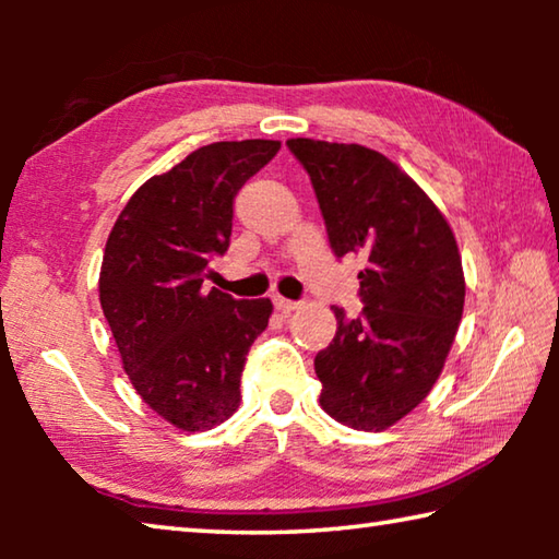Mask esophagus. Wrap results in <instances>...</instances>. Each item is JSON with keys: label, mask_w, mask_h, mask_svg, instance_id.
I'll use <instances>...</instances> for the list:
<instances>
[{"label": "esophagus", "mask_w": 559, "mask_h": 559, "mask_svg": "<svg viewBox=\"0 0 559 559\" xmlns=\"http://www.w3.org/2000/svg\"><path fill=\"white\" fill-rule=\"evenodd\" d=\"M273 306H276V310H281L283 316H288V313H293V310L300 306V302L298 300H288V298H283V296H273Z\"/></svg>", "instance_id": "34e87169"}]
</instances>
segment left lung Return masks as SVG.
Segmentation results:
<instances>
[{
    "label": "left lung",
    "instance_id": "1",
    "mask_svg": "<svg viewBox=\"0 0 559 559\" xmlns=\"http://www.w3.org/2000/svg\"><path fill=\"white\" fill-rule=\"evenodd\" d=\"M330 249L359 253L362 313L333 306L337 333L316 355L320 406L353 429L382 431L439 380L461 323L463 269L451 226L392 159L362 145L296 138Z\"/></svg>",
    "mask_w": 559,
    "mask_h": 559
}]
</instances>
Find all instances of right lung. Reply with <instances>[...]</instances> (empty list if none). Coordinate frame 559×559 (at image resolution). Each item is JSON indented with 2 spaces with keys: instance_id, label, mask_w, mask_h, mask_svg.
<instances>
[{
  "instance_id": "right-lung-1",
  "label": "right lung",
  "mask_w": 559,
  "mask_h": 559,
  "mask_svg": "<svg viewBox=\"0 0 559 559\" xmlns=\"http://www.w3.org/2000/svg\"><path fill=\"white\" fill-rule=\"evenodd\" d=\"M278 150V140L194 150L150 177L108 236L103 316L132 386L182 431L212 429L236 412L246 355L269 325V298L236 300L202 283L229 249L234 197Z\"/></svg>"
}]
</instances>
